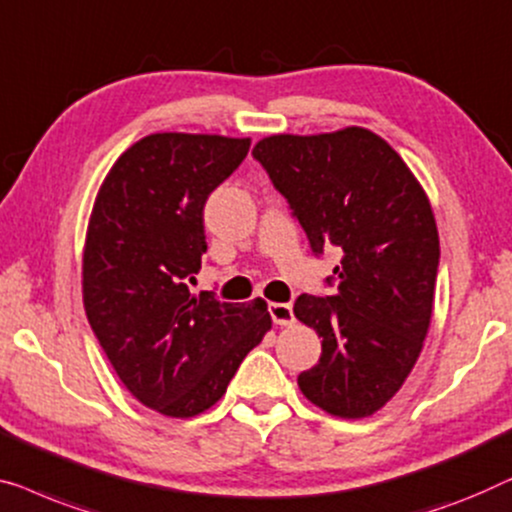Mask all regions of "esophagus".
<instances>
[{
  "label": "esophagus",
  "instance_id": "esophagus-1",
  "mask_svg": "<svg viewBox=\"0 0 512 512\" xmlns=\"http://www.w3.org/2000/svg\"><path fill=\"white\" fill-rule=\"evenodd\" d=\"M272 321L277 325H291L295 321L293 316V307L286 305V302H272V305L268 307Z\"/></svg>",
  "mask_w": 512,
  "mask_h": 512
}]
</instances>
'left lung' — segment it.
<instances>
[{"mask_svg": "<svg viewBox=\"0 0 512 512\" xmlns=\"http://www.w3.org/2000/svg\"><path fill=\"white\" fill-rule=\"evenodd\" d=\"M251 154L311 254H344L325 279L335 295L302 293L293 305L323 337L321 358L298 376L300 390L332 416H372L411 374L432 318L441 249L425 191L383 138L360 127L270 136Z\"/></svg>", "mask_w": 512, "mask_h": 512, "instance_id": "8db88e82", "label": "left lung"}]
</instances>
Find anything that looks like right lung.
<instances>
[{
    "mask_svg": "<svg viewBox=\"0 0 512 512\" xmlns=\"http://www.w3.org/2000/svg\"><path fill=\"white\" fill-rule=\"evenodd\" d=\"M249 138L152 133L101 184L87 228L83 300L110 365L140 404L191 418L219 402L272 318L189 281L207 251L203 210L249 152Z\"/></svg>",
    "mask_w": 512,
    "mask_h": 512,
    "instance_id": "add662e5",
    "label": "right lung"
}]
</instances>
